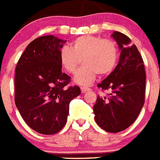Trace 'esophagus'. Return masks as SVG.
I'll use <instances>...</instances> for the list:
<instances>
[{
    "label": "esophagus",
    "mask_w": 160,
    "mask_h": 160,
    "mask_svg": "<svg viewBox=\"0 0 160 160\" xmlns=\"http://www.w3.org/2000/svg\"><path fill=\"white\" fill-rule=\"evenodd\" d=\"M80 89H81V92L82 93H85L86 92H88V91H90V88H85V87H81V88H80Z\"/></svg>",
    "instance_id": "esophagus-1"
}]
</instances>
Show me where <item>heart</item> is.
Returning <instances> with one entry per match:
<instances>
[{
	"instance_id": "1",
	"label": "heart",
	"mask_w": 160,
	"mask_h": 160,
	"mask_svg": "<svg viewBox=\"0 0 160 160\" xmlns=\"http://www.w3.org/2000/svg\"><path fill=\"white\" fill-rule=\"evenodd\" d=\"M118 49L115 42L92 35L80 36L72 42L71 49L63 47L59 51V61L63 68L74 74L82 59L84 66L76 72L74 82L88 86L94 81L97 73L109 74L116 66Z\"/></svg>"
}]
</instances>
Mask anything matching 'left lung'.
I'll list each match as a JSON object with an SVG mask.
<instances>
[{"label": "left lung", "instance_id": "obj_1", "mask_svg": "<svg viewBox=\"0 0 160 160\" xmlns=\"http://www.w3.org/2000/svg\"><path fill=\"white\" fill-rule=\"evenodd\" d=\"M111 37L121 51L119 62L98 87L109 89L112 93L107 97L98 96L93 113L101 128L118 133L134 123L143 106L146 72L142 58L130 38L118 31Z\"/></svg>", "mask_w": 160, "mask_h": 160}]
</instances>
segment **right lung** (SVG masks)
<instances>
[{
  "mask_svg": "<svg viewBox=\"0 0 160 160\" xmlns=\"http://www.w3.org/2000/svg\"><path fill=\"white\" fill-rule=\"evenodd\" d=\"M66 40L53 35L32 41L15 69V104L32 130L54 134L65 126L71 101L80 94L68 87L70 76L62 72L59 51Z\"/></svg>",
  "mask_w": 160,
  "mask_h": 160,
  "instance_id": "1",
  "label": "right lung"
}]
</instances>
